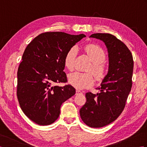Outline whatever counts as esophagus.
Wrapping results in <instances>:
<instances>
[{
    "label": "esophagus",
    "instance_id": "1",
    "mask_svg": "<svg viewBox=\"0 0 147 147\" xmlns=\"http://www.w3.org/2000/svg\"><path fill=\"white\" fill-rule=\"evenodd\" d=\"M76 93H82V92L80 91V90H76Z\"/></svg>",
    "mask_w": 147,
    "mask_h": 147
}]
</instances>
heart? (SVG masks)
I'll return each instance as SVG.
<instances>
[{
  "mask_svg": "<svg viewBox=\"0 0 147 147\" xmlns=\"http://www.w3.org/2000/svg\"><path fill=\"white\" fill-rule=\"evenodd\" d=\"M85 50L92 64L88 71L92 72L95 78L100 81L107 75L108 69L104 63L105 60V53L101 47L94 44H88L85 46ZM78 50L76 47L71 48L65 54L64 65L69 70L72 71L74 67V62ZM68 81L71 85L78 89H83L91 86L94 80L90 73H83L74 72L68 75Z\"/></svg>",
  "mask_w": 147,
  "mask_h": 147,
  "instance_id": "heart-1",
  "label": "heart"
}]
</instances>
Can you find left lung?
<instances>
[{
    "mask_svg": "<svg viewBox=\"0 0 147 147\" xmlns=\"http://www.w3.org/2000/svg\"><path fill=\"white\" fill-rule=\"evenodd\" d=\"M90 38L100 40L108 52L109 67L100 93H86V102L80 109L82 121L91 127L108 125L119 116L125 107L132 86L133 55L124 43L109 33H94Z\"/></svg>",
    "mask_w": 147,
    "mask_h": 147,
    "instance_id": "left-lung-1",
    "label": "left lung"
}]
</instances>
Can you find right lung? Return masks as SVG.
<instances>
[{"mask_svg":"<svg viewBox=\"0 0 147 147\" xmlns=\"http://www.w3.org/2000/svg\"><path fill=\"white\" fill-rule=\"evenodd\" d=\"M86 36L64 32H46L31 42L24 51L18 70L17 96L22 111L30 120L41 126L54 123L62 104L73 96L67 82L64 58L71 48Z\"/></svg>","mask_w":147,"mask_h":147,"instance_id":"add662e5","label":"right lung"}]
</instances>
